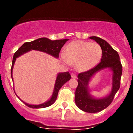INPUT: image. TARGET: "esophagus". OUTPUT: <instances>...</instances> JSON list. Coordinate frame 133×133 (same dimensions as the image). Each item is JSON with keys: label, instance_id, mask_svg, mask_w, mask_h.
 Instances as JSON below:
<instances>
[{"label": "esophagus", "instance_id": "esophagus-1", "mask_svg": "<svg viewBox=\"0 0 133 133\" xmlns=\"http://www.w3.org/2000/svg\"><path fill=\"white\" fill-rule=\"evenodd\" d=\"M71 77L72 78H77V75H75V73H71Z\"/></svg>", "mask_w": 133, "mask_h": 133}]
</instances>
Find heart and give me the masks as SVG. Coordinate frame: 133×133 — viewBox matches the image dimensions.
Wrapping results in <instances>:
<instances>
[{
  "label": "heart",
  "mask_w": 133,
  "mask_h": 133,
  "mask_svg": "<svg viewBox=\"0 0 133 133\" xmlns=\"http://www.w3.org/2000/svg\"><path fill=\"white\" fill-rule=\"evenodd\" d=\"M102 55V48L97 43L77 41L66 47L64 54L61 55V58L65 64H74L76 70L84 72L97 65Z\"/></svg>",
  "instance_id": "b5f03b06"
}]
</instances>
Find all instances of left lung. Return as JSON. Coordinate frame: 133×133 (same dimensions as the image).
Instances as JSON below:
<instances>
[{
    "mask_svg": "<svg viewBox=\"0 0 133 133\" xmlns=\"http://www.w3.org/2000/svg\"><path fill=\"white\" fill-rule=\"evenodd\" d=\"M90 38L99 44L103 50V56L100 63L96 66L78 75V86L75 91V101L77 106L84 112L95 113L104 110L112 103L120 88L123 67L118 52L107 41L97 36H90ZM107 68L113 71L111 91L104 98H94L89 93V81L97 72Z\"/></svg>",
    "mask_w": 133,
    "mask_h": 133,
    "instance_id": "8db88e82",
    "label": "left lung"
}]
</instances>
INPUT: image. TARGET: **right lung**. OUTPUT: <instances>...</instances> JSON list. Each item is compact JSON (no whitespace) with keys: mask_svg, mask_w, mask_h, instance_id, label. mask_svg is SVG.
<instances>
[{"mask_svg":"<svg viewBox=\"0 0 133 133\" xmlns=\"http://www.w3.org/2000/svg\"><path fill=\"white\" fill-rule=\"evenodd\" d=\"M69 39H61L56 40V41H51L47 38H40L38 39L35 40L31 42H26L24 43L21 47L18 49V50L14 54L13 58H12V63L11 66V77L12 79V69L15 64V62L16 58L18 56L26 52H29L31 50H36L42 51V52H46V53L50 55L51 56H54L55 58H58L59 52L61 50V48L63 47V45ZM71 77L69 72H60L57 75L56 81H55V88H54L53 93L52 97L46 103L43 104H38V105H32V104H27V103H23L30 108L32 109H41V108H45L52 105L55 101L56 100L58 92L60 89L63 87V84L66 83L70 79Z\"/></svg>","mask_w":133,"mask_h":133,"instance_id":"1","label":"right lung"}]
</instances>
